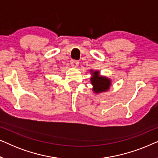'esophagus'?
<instances>
[{
    "mask_svg": "<svg viewBox=\"0 0 158 158\" xmlns=\"http://www.w3.org/2000/svg\"><path fill=\"white\" fill-rule=\"evenodd\" d=\"M70 64L72 67H74V68H76L77 66H78L79 64V62L77 61V60H72L70 62Z\"/></svg>",
    "mask_w": 158,
    "mask_h": 158,
    "instance_id": "34e87169",
    "label": "esophagus"
}]
</instances>
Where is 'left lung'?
Masks as SVG:
<instances>
[{
  "label": "left lung",
  "instance_id": "obj_1",
  "mask_svg": "<svg viewBox=\"0 0 158 158\" xmlns=\"http://www.w3.org/2000/svg\"><path fill=\"white\" fill-rule=\"evenodd\" d=\"M91 73L90 83L93 85V90L96 94H101L103 92H106L111 85V79L106 76L99 75V71L93 70H90Z\"/></svg>",
  "mask_w": 158,
  "mask_h": 158
}]
</instances>
